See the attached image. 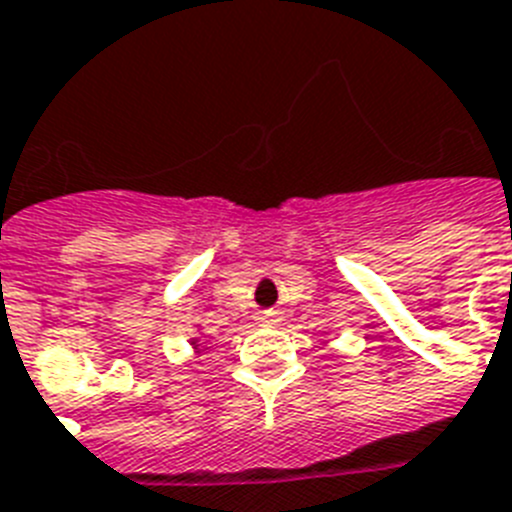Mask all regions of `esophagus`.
I'll use <instances>...</instances> for the list:
<instances>
[{
  "label": "esophagus",
  "instance_id": "esophagus-1",
  "mask_svg": "<svg viewBox=\"0 0 512 512\" xmlns=\"http://www.w3.org/2000/svg\"><path fill=\"white\" fill-rule=\"evenodd\" d=\"M260 322H276V312H263V315H260Z\"/></svg>",
  "mask_w": 512,
  "mask_h": 512
}]
</instances>
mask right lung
Returning <instances> with one entry per match:
<instances>
[{"mask_svg": "<svg viewBox=\"0 0 512 512\" xmlns=\"http://www.w3.org/2000/svg\"><path fill=\"white\" fill-rule=\"evenodd\" d=\"M197 330H200V328H197ZM190 346H192V349H195V354H203V351H205L203 333H197L195 338H190Z\"/></svg>", "mask_w": 512, "mask_h": 512, "instance_id": "right-lung-1", "label": "right lung"}]
</instances>
